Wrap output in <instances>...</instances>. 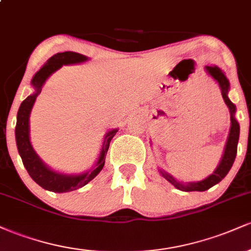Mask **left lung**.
Instances as JSON below:
<instances>
[{"label": "left lung", "mask_w": 251, "mask_h": 251, "mask_svg": "<svg viewBox=\"0 0 251 251\" xmlns=\"http://www.w3.org/2000/svg\"><path fill=\"white\" fill-rule=\"evenodd\" d=\"M204 70H205L206 73H208L209 75L218 83V86H220L222 97H223L224 102H226L227 108H229L230 122H231V125H230L229 135H227L226 148H224V152H223V155H222L220 164H218L217 168L215 169V171L210 176H208L206 178H204L203 180L186 181V183H183V181L176 179L174 176L170 175L169 172L164 171L163 169L158 170V171L160 172V175H162L163 177L169 181V183H171L176 189L180 190V191H185V192L205 191V190H209L210 188H212V186L216 185V184L220 183V181L227 175V172L230 171L232 164L235 162L236 153H237L238 138H240V124H238V122L235 118L236 106L231 102V100L229 99V97H227V93H229V89H230L229 80L226 79L224 72L222 71L218 66H215V65L205 66Z\"/></svg>", "instance_id": "1"}]
</instances>
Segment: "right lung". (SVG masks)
Here are the masks:
<instances>
[{
  "label": "right lung",
  "instance_id": "obj_1",
  "mask_svg": "<svg viewBox=\"0 0 251 251\" xmlns=\"http://www.w3.org/2000/svg\"><path fill=\"white\" fill-rule=\"evenodd\" d=\"M87 56L75 53V51H63V53H57L55 55L50 57L47 62L36 72L35 75L31 79L30 85L33 86L34 93L25 98L20 105L19 112H17L15 138L17 150H19V153L21 155L22 163H24L25 168L29 174L31 179L35 181L36 184H39L45 190L57 192V194L70 192L73 191V190L82 188L93 178L97 177L98 174L102 170L103 165H105V158L106 154H107L109 143L118 132V128H113L105 134L101 151H100V154L94 166L89 169L88 171H85L79 175L61 174V172H57L55 170L50 169L39 157V154L36 153L35 150L33 149V145H31L29 135V117L36 98L41 93V89L45 82L47 81L48 77L54 72L60 70L63 65H76V63H82L87 61Z\"/></svg>",
  "mask_w": 251,
  "mask_h": 251
}]
</instances>
